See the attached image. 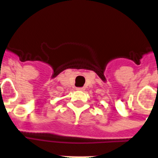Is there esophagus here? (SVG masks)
Listing matches in <instances>:
<instances>
[{
	"mask_svg": "<svg viewBox=\"0 0 158 158\" xmlns=\"http://www.w3.org/2000/svg\"><path fill=\"white\" fill-rule=\"evenodd\" d=\"M77 89H79V90H84V88H78Z\"/></svg>",
	"mask_w": 158,
	"mask_h": 158,
	"instance_id": "esophagus-1",
	"label": "esophagus"
}]
</instances>
